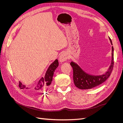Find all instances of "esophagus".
I'll return each instance as SVG.
<instances>
[{"instance_id":"obj_1","label":"esophagus","mask_w":123,"mask_h":123,"mask_svg":"<svg viewBox=\"0 0 123 123\" xmlns=\"http://www.w3.org/2000/svg\"><path fill=\"white\" fill-rule=\"evenodd\" d=\"M68 58V55L66 52H64L62 53L59 57V61L61 63H62L67 61Z\"/></svg>"}]
</instances>
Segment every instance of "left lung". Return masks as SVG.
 I'll list each match as a JSON object with an SVG mask.
<instances>
[{"mask_svg": "<svg viewBox=\"0 0 123 123\" xmlns=\"http://www.w3.org/2000/svg\"><path fill=\"white\" fill-rule=\"evenodd\" d=\"M111 45L112 43L109 37ZM111 61L110 66L105 73L98 75L89 74L78 65L76 62L71 61L70 65L73 70V81L75 86L80 89H89L102 84L109 77L113 68L114 49L111 48Z\"/></svg>", "mask_w": 123, "mask_h": 123, "instance_id": "obj_1", "label": "left lung"}]
</instances>
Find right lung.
<instances>
[{
    "label": "right lung",
    "instance_id": "1",
    "mask_svg": "<svg viewBox=\"0 0 123 123\" xmlns=\"http://www.w3.org/2000/svg\"><path fill=\"white\" fill-rule=\"evenodd\" d=\"M58 66V62L56 59L49 66L44 76L38 80V83L34 87L32 88L26 87L25 85L22 84L20 81L19 82V85H18V87H19L20 89H26V90H30L34 91H37L42 90V89L48 88L50 86L52 83L55 70L57 68Z\"/></svg>",
    "mask_w": 123,
    "mask_h": 123
}]
</instances>
